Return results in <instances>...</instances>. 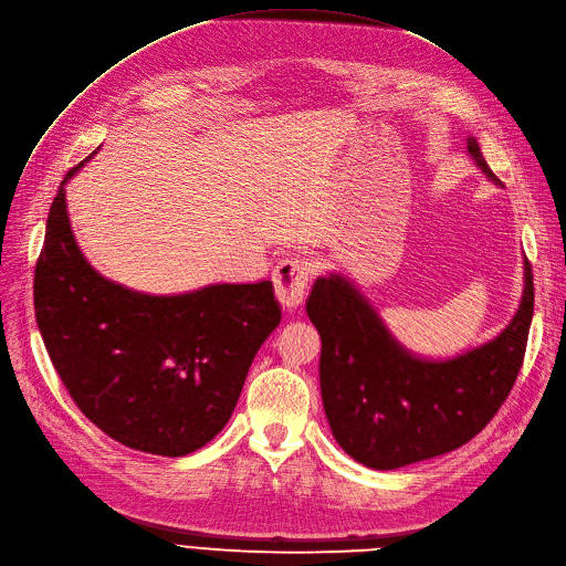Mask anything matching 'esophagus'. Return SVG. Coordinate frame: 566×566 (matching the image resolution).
I'll return each mask as SVG.
<instances>
[{
    "instance_id": "34e87169",
    "label": "esophagus",
    "mask_w": 566,
    "mask_h": 566,
    "mask_svg": "<svg viewBox=\"0 0 566 566\" xmlns=\"http://www.w3.org/2000/svg\"><path fill=\"white\" fill-rule=\"evenodd\" d=\"M310 275H312V265L303 259H286L275 268L273 273L275 293L284 310L293 312L303 305Z\"/></svg>"
}]
</instances>
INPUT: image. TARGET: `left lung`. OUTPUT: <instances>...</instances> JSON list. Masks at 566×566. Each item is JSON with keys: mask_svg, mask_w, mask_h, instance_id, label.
Returning <instances> with one entry per match:
<instances>
[{"mask_svg": "<svg viewBox=\"0 0 566 566\" xmlns=\"http://www.w3.org/2000/svg\"><path fill=\"white\" fill-rule=\"evenodd\" d=\"M467 155L495 185L474 136ZM523 298L493 339L453 358L416 356L390 335L360 289L339 273L318 277L307 316L322 335V400L337 444L373 470H398L467 444L493 419L521 373L534 312L532 265Z\"/></svg>", "mask_w": 566, "mask_h": 566, "instance_id": "1", "label": "left lung"}]
</instances>
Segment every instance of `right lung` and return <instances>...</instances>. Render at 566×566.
Wrapping results in <instances>:
<instances>
[{"label": "right lung", "instance_id": "1", "mask_svg": "<svg viewBox=\"0 0 566 566\" xmlns=\"http://www.w3.org/2000/svg\"><path fill=\"white\" fill-rule=\"evenodd\" d=\"M85 161L57 189L36 261L48 356L73 402L119 444L193 453L229 423L256 352L280 326L273 282L153 296L106 280L83 256L66 212L64 187Z\"/></svg>", "mask_w": 566, "mask_h": 566}]
</instances>
